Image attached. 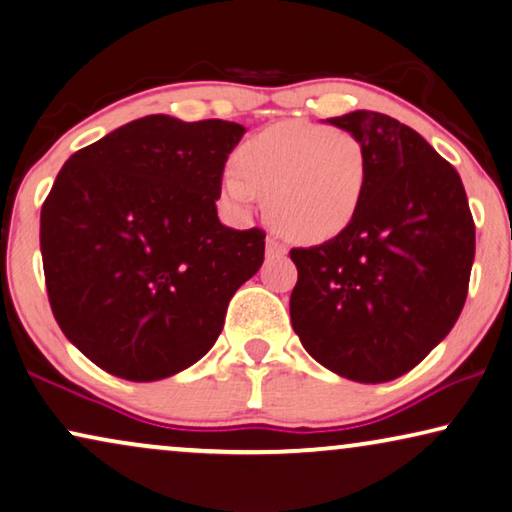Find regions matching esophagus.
Wrapping results in <instances>:
<instances>
[{
  "instance_id": "1",
  "label": "esophagus",
  "mask_w": 512,
  "mask_h": 512,
  "mask_svg": "<svg viewBox=\"0 0 512 512\" xmlns=\"http://www.w3.org/2000/svg\"><path fill=\"white\" fill-rule=\"evenodd\" d=\"M287 255V246L276 236H269L266 239V257H285Z\"/></svg>"
}]
</instances>
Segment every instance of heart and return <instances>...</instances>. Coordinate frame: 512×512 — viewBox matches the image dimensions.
<instances>
[{
	"label": "heart",
	"mask_w": 512,
	"mask_h": 512,
	"mask_svg": "<svg viewBox=\"0 0 512 512\" xmlns=\"http://www.w3.org/2000/svg\"><path fill=\"white\" fill-rule=\"evenodd\" d=\"M236 164L222 176L227 197L243 208L264 197L271 225L292 241L334 239L362 204L366 153L345 129L278 122L243 141Z\"/></svg>",
	"instance_id": "obj_1"
}]
</instances>
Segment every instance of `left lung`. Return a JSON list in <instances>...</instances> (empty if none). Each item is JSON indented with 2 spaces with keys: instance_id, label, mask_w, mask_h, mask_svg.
Instances as JSON below:
<instances>
[{
  "instance_id": "1",
  "label": "left lung",
  "mask_w": 512,
  "mask_h": 512,
  "mask_svg": "<svg viewBox=\"0 0 512 512\" xmlns=\"http://www.w3.org/2000/svg\"><path fill=\"white\" fill-rule=\"evenodd\" d=\"M366 153L355 218L322 246L292 248V327L315 362L357 383L408 373L462 313L475 225L462 178L415 129L376 111L329 118Z\"/></svg>"
}]
</instances>
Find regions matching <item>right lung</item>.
Returning a JSON list of instances; mask_svg holds the SVG:
<instances>
[{
  "label": "right lung",
  "instance_id": "1",
  "mask_svg": "<svg viewBox=\"0 0 512 512\" xmlns=\"http://www.w3.org/2000/svg\"><path fill=\"white\" fill-rule=\"evenodd\" d=\"M243 132L157 113L64 162L41 206L43 273L57 325L99 369L150 383L218 341L264 262L262 229H229L215 208Z\"/></svg>",
  "mask_w": 512,
  "mask_h": 512
}]
</instances>
